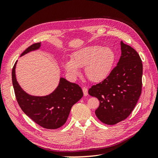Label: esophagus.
<instances>
[{
  "label": "esophagus",
  "mask_w": 158,
  "mask_h": 158,
  "mask_svg": "<svg viewBox=\"0 0 158 158\" xmlns=\"http://www.w3.org/2000/svg\"><path fill=\"white\" fill-rule=\"evenodd\" d=\"M82 90H83L84 95H85V96H86V95L88 94V88H85V87H83V88H82Z\"/></svg>",
  "instance_id": "obj_1"
}]
</instances>
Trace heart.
<instances>
[{
	"label": "heart",
	"instance_id": "1",
	"mask_svg": "<svg viewBox=\"0 0 158 158\" xmlns=\"http://www.w3.org/2000/svg\"><path fill=\"white\" fill-rule=\"evenodd\" d=\"M115 60L114 51L109 47L99 45L84 47L74 51L71 60H66L64 68L74 76L79 74V68L85 66V74L92 82L106 79L111 73Z\"/></svg>",
	"mask_w": 158,
	"mask_h": 158
}]
</instances>
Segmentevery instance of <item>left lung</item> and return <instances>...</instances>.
<instances>
[{"mask_svg":"<svg viewBox=\"0 0 158 158\" xmlns=\"http://www.w3.org/2000/svg\"><path fill=\"white\" fill-rule=\"evenodd\" d=\"M121 56L107 77L88 90L99 101L95 114L102 123L112 125L127 118L142 92V63L136 50L121 42Z\"/></svg>","mask_w":158,"mask_h":158,"instance_id":"left-lung-1","label":"left lung"}]
</instances>
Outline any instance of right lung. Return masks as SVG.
<instances>
[{"label":"right lung","mask_w":158,"mask_h":158,"mask_svg":"<svg viewBox=\"0 0 158 158\" xmlns=\"http://www.w3.org/2000/svg\"><path fill=\"white\" fill-rule=\"evenodd\" d=\"M41 42L31 45L23 51L21 56L38 49ZM12 71V84L17 102L24 113L37 125L47 129H56L63 126L69 117L70 109L82 98L83 92L78 84L60 78L58 86L53 92L46 96H33L27 94L18 83L15 69Z\"/></svg>","instance_id":"1"}]
</instances>
